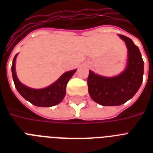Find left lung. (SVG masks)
I'll list each match as a JSON object with an SVG mask.
<instances>
[{
    "instance_id": "1",
    "label": "left lung",
    "mask_w": 153,
    "mask_h": 153,
    "mask_svg": "<svg viewBox=\"0 0 153 153\" xmlns=\"http://www.w3.org/2000/svg\"><path fill=\"white\" fill-rule=\"evenodd\" d=\"M128 48V65L118 76L105 78L90 71L87 84L90 96L104 106L120 105L131 99L143 81L144 61L137 46L128 37L120 35Z\"/></svg>"
}]
</instances>
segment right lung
I'll return each instance as SVG.
<instances>
[{
	"label": "right lung",
	"mask_w": 153,
	"mask_h": 153,
	"mask_svg": "<svg viewBox=\"0 0 153 153\" xmlns=\"http://www.w3.org/2000/svg\"><path fill=\"white\" fill-rule=\"evenodd\" d=\"M17 54L13 59L12 65V74L14 84L18 92L23 98L36 106L50 107L61 102L66 94V87L70 79L73 76L76 70L66 72L48 87L44 89H32L23 85L16 77L15 71V62Z\"/></svg>",
	"instance_id": "add662e5"
}]
</instances>
